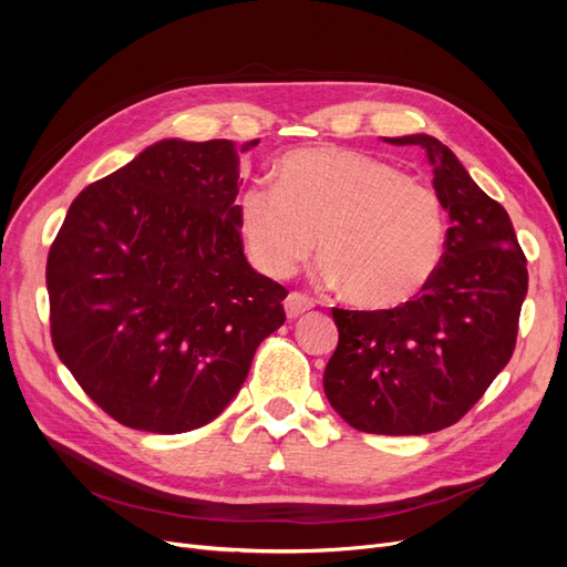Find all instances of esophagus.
Here are the masks:
<instances>
[{"label":"esophagus","mask_w":567,"mask_h":567,"mask_svg":"<svg viewBox=\"0 0 567 567\" xmlns=\"http://www.w3.org/2000/svg\"><path fill=\"white\" fill-rule=\"evenodd\" d=\"M315 307V302L307 298V296H302V293H290L288 298H286V302H284V310H286V317L288 319H298L300 315H305V312H310Z\"/></svg>","instance_id":"1"}]
</instances>
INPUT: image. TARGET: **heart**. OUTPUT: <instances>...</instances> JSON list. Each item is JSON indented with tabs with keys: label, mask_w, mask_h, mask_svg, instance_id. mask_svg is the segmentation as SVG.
<instances>
[{
	"label": "heart",
	"mask_w": 567,
	"mask_h": 567,
	"mask_svg": "<svg viewBox=\"0 0 567 567\" xmlns=\"http://www.w3.org/2000/svg\"><path fill=\"white\" fill-rule=\"evenodd\" d=\"M277 186L238 196V227L252 262L290 277L315 250L321 277L367 310H390L421 293L444 250V213L431 186L367 153L312 146L274 167Z\"/></svg>",
	"instance_id": "obj_1"
}]
</instances>
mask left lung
Listing matches in <instances>:
<instances>
[{"mask_svg": "<svg viewBox=\"0 0 567 567\" xmlns=\"http://www.w3.org/2000/svg\"><path fill=\"white\" fill-rule=\"evenodd\" d=\"M383 142L425 151L452 227L416 300L375 312L333 307L338 348L323 371V392L357 431L425 435L456 423L508 364L527 260L508 213L440 140L406 134Z\"/></svg>", "mask_w": 567, "mask_h": 567, "instance_id": "obj_1", "label": "left lung"}]
</instances>
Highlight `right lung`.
<instances>
[{"label": "right lung", "mask_w": 567, "mask_h": 567, "mask_svg": "<svg viewBox=\"0 0 567 567\" xmlns=\"http://www.w3.org/2000/svg\"><path fill=\"white\" fill-rule=\"evenodd\" d=\"M238 148L163 140L73 200L47 260L51 340L80 388L134 431L217 419L288 290L238 227Z\"/></svg>", "instance_id": "obj_1"}]
</instances>
